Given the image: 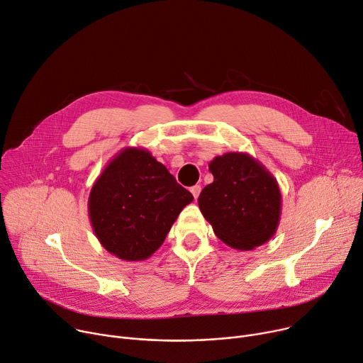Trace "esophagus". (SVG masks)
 <instances>
[{
    "label": "esophagus",
    "instance_id": "obj_1",
    "mask_svg": "<svg viewBox=\"0 0 363 363\" xmlns=\"http://www.w3.org/2000/svg\"><path fill=\"white\" fill-rule=\"evenodd\" d=\"M191 192H192V195H194V199L196 200V199H199L200 192H201V186H200V185H194V186L191 188Z\"/></svg>",
    "mask_w": 363,
    "mask_h": 363
}]
</instances>
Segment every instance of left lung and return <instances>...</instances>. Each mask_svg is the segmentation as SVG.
<instances>
[{
    "label": "left lung",
    "mask_w": 363,
    "mask_h": 363,
    "mask_svg": "<svg viewBox=\"0 0 363 363\" xmlns=\"http://www.w3.org/2000/svg\"><path fill=\"white\" fill-rule=\"evenodd\" d=\"M208 169L214 181L199 196L216 236L238 250H252L277 233L282 196L274 175L249 153L216 156Z\"/></svg>",
    "instance_id": "1"
}]
</instances>
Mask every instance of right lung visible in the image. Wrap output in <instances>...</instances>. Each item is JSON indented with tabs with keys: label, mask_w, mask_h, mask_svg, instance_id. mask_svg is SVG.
<instances>
[{
	"label": "right lung",
	"mask_w": 363,
	"mask_h": 363,
	"mask_svg": "<svg viewBox=\"0 0 363 363\" xmlns=\"http://www.w3.org/2000/svg\"><path fill=\"white\" fill-rule=\"evenodd\" d=\"M194 200L147 149L118 152L94 182L88 216L103 247L127 262L145 260L164 242Z\"/></svg>",
	"instance_id": "right-lung-1"
}]
</instances>
